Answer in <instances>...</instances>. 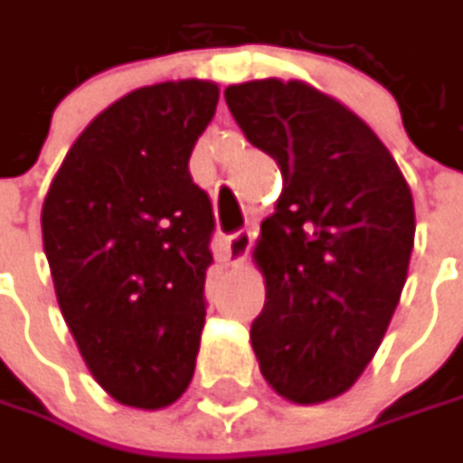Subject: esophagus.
Masks as SVG:
<instances>
[{
  "mask_svg": "<svg viewBox=\"0 0 463 463\" xmlns=\"http://www.w3.org/2000/svg\"><path fill=\"white\" fill-rule=\"evenodd\" d=\"M250 248H252V232L240 229V232L229 234V237H226V260H229L232 266L245 263Z\"/></svg>",
  "mask_w": 463,
  "mask_h": 463,
  "instance_id": "1",
  "label": "esophagus"
}]
</instances>
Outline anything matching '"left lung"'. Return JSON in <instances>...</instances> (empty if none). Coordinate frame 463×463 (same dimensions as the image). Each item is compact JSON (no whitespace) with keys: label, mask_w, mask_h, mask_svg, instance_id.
<instances>
[{"label":"left lung","mask_w":463,"mask_h":463,"mask_svg":"<svg viewBox=\"0 0 463 463\" xmlns=\"http://www.w3.org/2000/svg\"><path fill=\"white\" fill-rule=\"evenodd\" d=\"M223 97L284 179L252 250L266 281L252 350L281 398L324 403L361 377L395 314L416 232L411 189L380 137L308 83L260 79Z\"/></svg>","instance_id":"1"}]
</instances>
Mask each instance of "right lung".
Listing matches in <instances>:
<instances>
[{
  "label": "right lung",
  "mask_w": 463,
  "mask_h": 463,
  "mask_svg": "<svg viewBox=\"0 0 463 463\" xmlns=\"http://www.w3.org/2000/svg\"><path fill=\"white\" fill-rule=\"evenodd\" d=\"M213 81L142 86L68 149L42 208L54 295L91 377L118 403L165 409L194 374L213 208L189 155Z\"/></svg>",
  "instance_id": "add662e5"
}]
</instances>
